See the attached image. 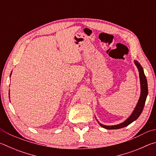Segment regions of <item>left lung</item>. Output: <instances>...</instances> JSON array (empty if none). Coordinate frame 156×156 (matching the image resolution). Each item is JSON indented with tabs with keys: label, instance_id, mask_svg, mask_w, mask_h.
Masks as SVG:
<instances>
[{
	"label": "left lung",
	"instance_id": "8db88e82",
	"mask_svg": "<svg viewBox=\"0 0 156 156\" xmlns=\"http://www.w3.org/2000/svg\"><path fill=\"white\" fill-rule=\"evenodd\" d=\"M134 62H135L136 65L138 69L140 79V85H141V94H140V99L138 100V104H137L135 109H134L133 112L132 113V114L130 115V117L127 118V120H126L125 122L121 124H119V125H114V126H106L100 123V125L102 126L103 128H105L107 129H118L125 127V126L130 125V124L131 122H133V121H135L137 118L139 117L140 115L141 114L142 111H143L145 101H146L147 96L148 95L147 80L146 76L144 75L143 69H142L140 64L138 61H136V60H135Z\"/></svg>",
	"mask_w": 156,
	"mask_h": 156
}]
</instances>
